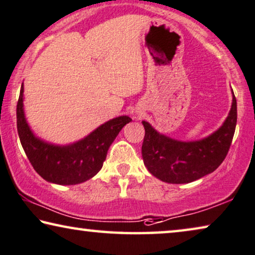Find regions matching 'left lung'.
I'll use <instances>...</instances> for the list:
<instances>
[{
  "instance_id": "8db88e82",
  "label": "left lung",
  "mask_w": 255,
  "mask_h": 255,
  "mask_svg": "<svg viewBox=\"0 0 255 255\" xmlns=\"http://www.w3.org/2000/svg\"><path fill=\"white\" fill-rule=\"evenodd\" d=\"M142 124L145 129L142 157L147 170L167 183H190L214 172L227 157L237 124L236 97L233 96L229 116L222 126L200 140L181 142L159 134L146 121Z\"/></svg>"
}]
</instances>
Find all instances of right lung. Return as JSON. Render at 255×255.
Instances as JSON below:
<instances>
[{
    "instance_id": "right-lung-1",
    "label": "right lung",
    "mask_w": 255,
    "mask_h": 255,
    "mask_svg": "<svg viewBox=\"0 0 255 255\" xmlns=\"http://www.w3.org/2000/svg\"><path fill=\"white\" fill-rule=\"evenodd\" d=\"M21 85L17 103L18 135L33 168L45 181L62 185L86 182L100 172L108 150L125 125L131 119L121 116L108 121L79 142L70 145H54L37 138L26 123L22 108Z\"/></svg>"
}]
</instances>
